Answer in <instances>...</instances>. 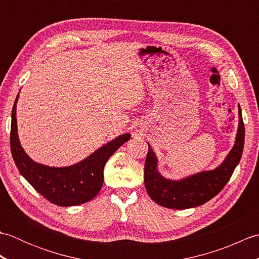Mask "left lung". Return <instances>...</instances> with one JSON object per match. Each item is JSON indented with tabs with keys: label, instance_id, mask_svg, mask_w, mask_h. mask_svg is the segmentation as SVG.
Listing matches in <instances>:
<instances>
[{
	"label": "left lung",
	"instance_id": "8db88e82",
	"mask_svg": "<svg viewBox=\"0 0 259 259\" xmlns=\"http://www.w3.org/2000/svg\"><path fill=\"white\" fill-rule=\"evenodd\" d=\"M238 118L235 145L225 160L213 170L198 172L180 180L167 179L158 171V159L148 144L149 151L145 162V187L151 199L166 208L188 209L203 205L218 195L232 177L243 155L245 126L239 106Z\"/></svg>",
	"mask_w": 259,
	"mask_h": 259
}]
</instances>
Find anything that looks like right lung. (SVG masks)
<instances>
[{
	"label": "right lung",
	"instance_id": "right-lung-1",
	"mask_svg": "<svg viewBox=\"0 0 259 259\" xmlns=\"http://www.w3.org/2000/svg\"><path fill=\"white\" fill-rule=\"evenodd\" d=\"M16 96L12 109L10 144L11 152L20 174L38 194L54 205L70 207L93 199L103 185V169L108 159L130 139V134L117 138L99 148L89 157L68 167H50L37 163L26 155L22 148L16 124Z\"/></svg>",
	"mask_w": 259,
	"mask_h": 259
}]
</instances>
